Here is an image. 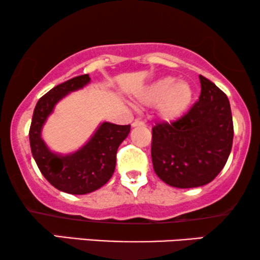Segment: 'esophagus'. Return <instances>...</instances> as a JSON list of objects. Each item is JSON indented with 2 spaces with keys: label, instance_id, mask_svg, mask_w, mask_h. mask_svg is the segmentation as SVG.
Instances as JSON below:
<instances>
[{
  "label": "esophagus",
  "instance_id": "esophagus-1",
  "mask_svg": "<svg viewBox=\"0 0 260 260\" xmlns=\"http://www.w3.org/2000/svg\"><path fill=\"white\" fill-rule=\"evenodd\" d=\"M145 125V124L143 123V122H142V120H138V119H136V120H135V122L133 123V126L134 127H137V126H144Z\"/></svg>",
  "mask_w": 260,
  "mask_h": 260
}]
</instances>
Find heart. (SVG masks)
Wrapping results in <instances>:
<instances>
[{"label":"heart","mask_w":260,"mask_h":260,"mask_svg":"<svg viewBox=\"0 0 260 260\" xmlns=\"http://www.w3.org/2000/svg\"><path fill=\"white\" fill-rule=\"evenodd\" d=\"M194 99V88L187 80L162 77L137 92L136 101L141 105L156 106L157 116L172 123L186 115Z\"/></svg>","instance_id":"heart-1"}]
</instances>
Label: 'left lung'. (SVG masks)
I'll return each instance as SVG.
<instances>
[{
	"label": "left lung",
	"instance_id": "obj_1",
	"mask_svg": "<svg viewBox=\"0 0 260 260\" xmlns=\"http://www.w3.org/2000/svg\"><path fill=\"white\" fill-rule=\"evenodd\" d=\"M199 101L183 117L152 127L151 159L163 182L176 188L205 186L221 172L233 143V120L227 95L199 76Z\"/></svg>",
	"mask_w": 260,
	"mask_h": 260
}]
</instances>
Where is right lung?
I'll return each instance as SVG.
<instances>
[{"mask_svg":"<svg viewBox=\"0 0 260 260\" xmlns=\"http://www.w3.org/2000/svg\"><path fill=\"white\" fill-rule=\"evenodd\" d=\"M88 74L74 77L53 87L39 99L29 129L33 157L45 179L56 189L73 195L91 193L111 179L116 168L117 149L130 133V125L103 122L92 137L77 151L53 152L42 140V126L58 102L90 83Z\"/></svg>","mask_w":260,"mask_h":260,"instance_id":"obj_1","label":"right lung"}]
</instances>
